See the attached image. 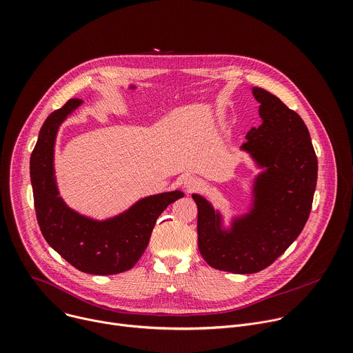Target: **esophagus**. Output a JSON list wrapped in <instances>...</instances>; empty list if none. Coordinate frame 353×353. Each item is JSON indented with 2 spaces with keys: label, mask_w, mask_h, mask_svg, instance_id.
Wrapping results in <instances>:
<instances>
[{
  "label": "esophagus",
  "mask_w": 353,
  "mask_h": 353,
  "mask_svg": "<svg viewBox=\"0 0 353 353\" xmlns=\"http://www.w3.org/2000/svg\"><path fill=\"white\" fill-rule=\"evenodd\" d=\"M184 187L187 188V191H194V190H196V188H199V185H201V181H199V179L198 177H195V176H187V177H184Z\"/></svg>",
  "instance_id": "1"
}]
</instances>
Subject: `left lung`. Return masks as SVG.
<instances>
[{
  "label": "left lung",
  "instance_id": "8db88e82",
  "mask_svg": "<svg viewBox=\"0 0 353 353\" xmlns=\"http://www.w3.org/2000/svg\"><path fill=\"white\" fill-rule=\"evenodd\" d=\"M263 124L251 128L241 149L267 170L254 183L251 212L221 230V216L203 196L198 208V248L215 270L254 274L270 267L303 230L317 184V157L301 117L279 97L253 88Z\"/></svg>",
  "mask_w": 353,
  "mask_h": 353
}]
</instances>
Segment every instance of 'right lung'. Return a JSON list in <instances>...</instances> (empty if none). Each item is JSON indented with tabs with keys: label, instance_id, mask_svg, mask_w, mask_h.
<instances>
[{
	"label": "right lung",
	"instance_id": "right-lung-1",
	"mask_svg": "<svg viewBox=\"0 0 353 353\" xmlns=\"http://www.w3.org/2000/svg\"><path fill=\"white\" fill-rule=\"evenodd\" d=\"M81 103L82 99H70L40 128L30 157L36 218L46 241L77 270L93 275L120 274L138 263L159 215L184 194L172 191L150 195L105 222L88 219L67 208L54 180V141L59 125Z\"/></svg>",
	"mask_w": 353,
	"mask_h": 353
}]
</instances>
